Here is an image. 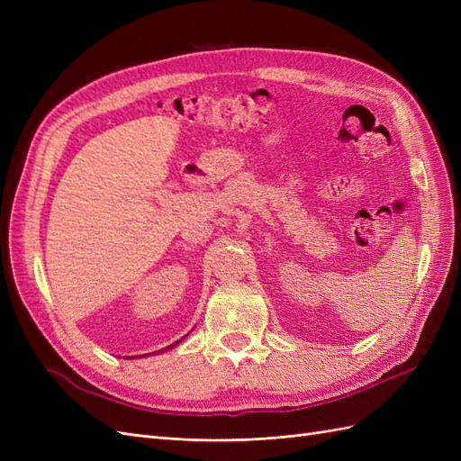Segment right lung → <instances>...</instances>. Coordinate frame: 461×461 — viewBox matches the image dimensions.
I'll use <instances>...</instances> for the list:
<instances>
[{"mask_svg":"<svg viewBox=\"0 0 461 461\" xmlns=\"http://www.w3.org/2000/svg\"><path fill=\"white\" fill-rule=\"evenodd\" d=\"M173 346H175V344H173Z\"/></svg>","mask_w":461,"mask_h":461,"instance_id":"right-lung-1","label":"right lung"}]
</instances>
